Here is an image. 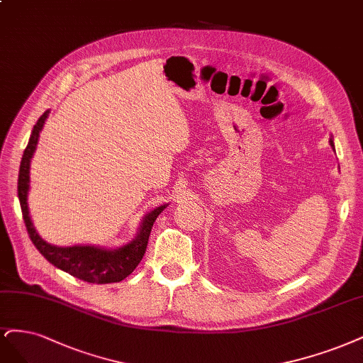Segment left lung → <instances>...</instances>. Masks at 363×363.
<instances>
[{
    "mask_svg": "<svg viewBox=\"0 0 363 363\" xmlns=\"http://www.w3.org/2000/svg\"><path fill=\"white\" fill-rule=\"evenodd\" d=\"M330 145L335 148V145H333V141H332V140H330Z\"/></svg>",
    "mask_w": 363,
    "mask_h": 363,
    "instance_id": "left-lung-1",
    "label": "left lung"
}]
</instances>
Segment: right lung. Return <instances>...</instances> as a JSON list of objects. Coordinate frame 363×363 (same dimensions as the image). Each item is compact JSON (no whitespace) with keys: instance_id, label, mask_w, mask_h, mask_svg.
<instances>
[{"instance_id":"add662e5","label":"right lung","mask_w":363,"mask_h":363,"mask_svg":"<svg viewBox=\"0 0 363 363\" xmlns=\"http://www.w3.org/2000/svg\"><path fill=\"white\" fill-rule=\"evenodd\" d=\"M49 111L43 112V116L37 120L35 126L33 128L31 136L27 148H25L21 168H19V177H18V196L22 208V216L25 227H27L28 235L34 246L39 249V252L54 264L55 267L70 273L72 277L78 278L85 282L91 284H112L120 282L140 264L148 243L150 233L156 220V218L164 211L167 206L156 207L155 210L144 218L138 235L135 239L117 249H105L97 246H54L45 242L42 237L37 234L34 225L30 218L27 195L30 189V162L34 155V150L39 141L40 130L48 118Z\"/></svg>"}]
</instances>
